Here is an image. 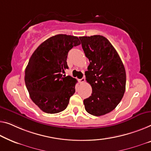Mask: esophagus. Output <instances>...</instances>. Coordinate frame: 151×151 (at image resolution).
Masks as SVG:
<instances>
[{
	"label": "esophagus",
	"instance_id": "esophagus-1",
	"mask_svg": "<svg viewBox=\"0 0 151 151\" xmlns=\"http://www.w3.org/2000/svg\"><path fill=\"white\" fill-rule=\"evenodd\" d=\"M85 81V77H83L82 78H81V79H78V82L81 83H83Z\"/></svg>",
	"mask_w": 151,
	"mask_h": 151
}]
</instances>
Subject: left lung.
Wrapping results in <instances>:
<instances>
[{
  "mask_svg": "<svg viewBox=\"0 0 151 151\" xmlns=\"http://www.w3.org/2000/svg\"><path fill=\"white\" fill-rule=\"evenodd\" d=\"M89 65L85 77L92 87L91 96L83 104L88 113L104 115L115 109L125 91L126 73L118 53L101 35L80 37Z\"/></svg>",
  "mask_w": 151,
  "mask_h": 151,
  "instance_id": "left-lung-1",
  "label": "left lung"
}]
</instances>
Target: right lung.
Returning <instances> with one entry per match:
<instances>
[{"mask_svg": "<svg viewBox=\"0 0 151 151\" xmlns=\"http://www.w3.org/2000/svg\"><path fill=\"white\" fill-rule=\"evenodd\" d=\"M77 37L57 35L42 42L34 51L25 70L26 88L33 102L45 112H62L75 93L76 78L63 75L68 53L79 45Z\"/></svg>", "mask_w": 151, "mask_h": 151, "instance_id": "add662e5", "label": "right lung"}]
</instances>
